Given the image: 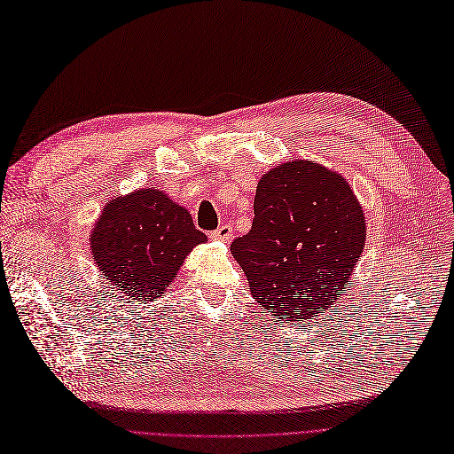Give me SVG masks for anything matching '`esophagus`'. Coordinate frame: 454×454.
<instances>
[{
	"instance_id": "34e87169",
	"label": "esophagus",
	"mask_w": 454,
	"mask_h": 454,
	"mask_svg": "<svg viewBox=\"0 0 454 454\" xmlns=\"http://www.w3.org/2000/svg\"><path fill=\"white\" fill-rule=\"evenodd\" d=\"M210 237H212L214 240H223V242H229V240H231V237H232V227H231V225H227V223H223V225L217 227L214 232H210Z\"/></svg>"
}]
</instances>
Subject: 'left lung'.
Returning <instances> with one entry per match:
<instances>
[{
  "instance_id": "1",
  "label": "left lung",
  "mask_w": 454,
  "mask_h": 454,
  "mask_svg": "<svg viewBox=\"0 0 454 454\" xmlns=\"http://www.w3.org/2000/svg\"><path fill=\"white\" fill-rule=\"evenodd\" d=\"M254 214L231 252L262 314L317 317L346 291L364 247V214L351 187L321 165L289 161L261 178Z\"/></svg>"
}]
</instances>
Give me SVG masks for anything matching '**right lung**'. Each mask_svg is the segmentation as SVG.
<instances>
[{
    "mask_svg": "<svg viewBox=\"0 0 454 454\" xmlns=\"http://www.w3.org/2000/svg\"><path fill=\"white\" fill-rule=\"evenodd\" d=\"M207 234L190 212L161 192L138 190L113 200L91 232V252L103 276L129 301L165 293L192 247Z\"/></svg>",
    "mask_w": 454,
    "mask_h": 454,
    "instance_id": "1",
    "label": "right lung"
}]
</instances>
